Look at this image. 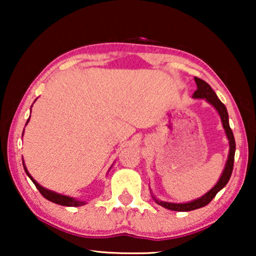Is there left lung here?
Masks as SVG:
<instances>
[{
	"mask_svg": "<svg viewBox=\"0 0 256 256\" xmlns=\"http://www.w3.org/2000/svg\"><path fill=\"white\" fill-rule=\"evenodd\" d=\"M196 84H197V90L194 93V99H206L210 104H212L213 107L218 110V113L222 118V127L225 129L227 138L230 141V155H228V160H227L226 166L224 169V172L220 177V180L218 183L216 184V186L211 188L208 194L202 196V198L196 199L194 202H185V204H174V202H160L156 200V202L163 208H166L168 210H172V211H178V212H185V211H194V210L204 208L212 200L213 198L216 197V194L222 190V188L225 186L227 184V182L230 180V174H232L233 171V164H234V154H236V140H234V135L232 129L230 127L228 124V113H227V110L222 101L219 100V98L216 96V94L214 90H212V87L208 85V82H204L202 79H199L196 76L194 78Z\"/></svg>",
	"mask_w": 256,
	"mask_h": 256,
	"instance_id": "1",
	"label": "left lung"
}]
</instances>
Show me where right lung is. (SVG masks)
Returning a JSON list of instances; mask_svg holds the SVG:
<instances>
[{
  "label": "right lung",
  "mask_w": 256,
  "mask_h": 256,
  "mask_svg": "<svg viewBox=\"0 0 256 256\" xmlns=\"http://www.w3.org/2000/svg\"><path fill=\"white\" fill-rule=\"evenodd\" d=\"M29 118H28L26 124H28V122H29ZM23 166H24V164H23ZM24 170H26V172L28 176L30 177V180L34 182V184L36 185V188H38V191H40V194H42V196H43L44 198H46L48 200L54 202V204H59V205H62V206H74V208H76V206L85 205V202L76 200L74 198H71V197H68V196H62V194H56V192H52L50 190H46V188H44L43 186H40V185L38 184L37 182L34 180V178L30 176V174L28 172V170H26V166H24Z\"/></svg>",
  "instance_id": "obj_1"
}]
</instances>
